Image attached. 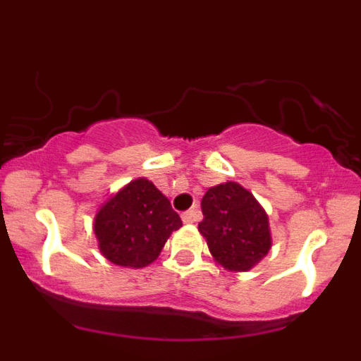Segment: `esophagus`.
Returning <instances> with one entry per match:
<instances>
[{
	"mask_svg": "<svg viewBox=\"0 0 361 361\" xmlns=\"http://www.w3.org/2000/svg\"><path fill=\"white\" fill-rule=\"evenodd\" d=\"M200 219V213L197 209H188V212L183 213V222L186 224H191V222H197Z\"/></svg>",
	"mask_w": 361,
	"mask_h": 361,
	"instance_id": "34e87169",
	"label": "esophagus"
}]
</instances>
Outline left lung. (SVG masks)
Returning a JSON list of instances; mask_svg holds the SVG:
<instances>
[{
	"label": "left lung",
	"mask_w": 361,
	"mask_h": 361,
	"mask_svg": "<svg viewBox=\"0 0 361 361\" xmlns=\"http://www.w3.org/2000/svg\"><path fill=\"white\" fill-rule=\"evenodd\" d=\"M199 231L219 264L231 271H247L271 247L269 222L260 204L240 184L209 188L202 197Z\"/></svg>",
	"instance_id": "left-lung-1"
}]
</instances>
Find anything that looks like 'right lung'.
I'll return each mask as SVG.
<instances>
[{
    "mask_svg": "<svg viewBox=\"0 0 361 361\" xmlns=\"http://www.w3.org/2000/svg\"><path fill=\"white\" fill-rule=\"evenodd\" d=\"M183 226L170 200L153 183L137 178L111 197L95 216L101 253L123 267H145L159 257L171 231Z\"/></svg>",
    "mask_w": 361,
    "mask_h": 361,
    "instance_id": "add662e5",
    "label": "right lung"
}]
</instances>
